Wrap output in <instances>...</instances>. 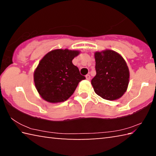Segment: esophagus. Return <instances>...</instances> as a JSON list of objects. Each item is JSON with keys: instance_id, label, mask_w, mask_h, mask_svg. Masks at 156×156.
Returning <instances> with one entry per match:
<instances>
[{"instance_id": "34e87169", "label": "esophagus", "mask_w": 156, "mask_h": 156, "mask_svg": "<svg viewBox=\"0 0 156 156\" xmlns=\"http://www.w3.org/2000/svg\"><path fill=\"white\" fill-rule=\"evenodd\" d=\"M85 77H86L87 80H90V78H91V76H90V75H89V74H87Z\"/></svg>"}]
</instances>
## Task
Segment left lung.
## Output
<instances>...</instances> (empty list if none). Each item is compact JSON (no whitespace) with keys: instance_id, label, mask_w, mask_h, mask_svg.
Masks as SVG:
<instances>
[{"instance_id":"1","label":"left lung","mask_w":156,"mask_h":156,"mask_svg":"<svg viewBox=\"0 0 156 156\" xmlns=\"http://www.w3.org/2000/svg\"><path fill=\"white\" fill-rule=\"evenodd\" d=\"M96 75L91 80L96 94L102 98L114 100L126 91L129 72L123 58L112 50L95 53Z\"/></svg>"}]
</instances>
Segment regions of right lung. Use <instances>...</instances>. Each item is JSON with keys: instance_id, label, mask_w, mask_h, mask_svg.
Returning <instances> with one entry per match:
<instances>
[{"instance_id": "add662e5", "label": "right lung", "mask_w": 156, "mask_h": 156, "mask_svg": "<svg viewBox=\"0 0 156 156\" xmlns=\"http://www.w3.org/2000/svg\"><path fill=\"white\" fill-rule=\"evenodd\" d=\"M79 51L56 49L42 59L34 72V79L37 91L49 102L67 100L73 94L78 83L84 80L78 68L72 63Z\"/></svg>"}]
</instances>
